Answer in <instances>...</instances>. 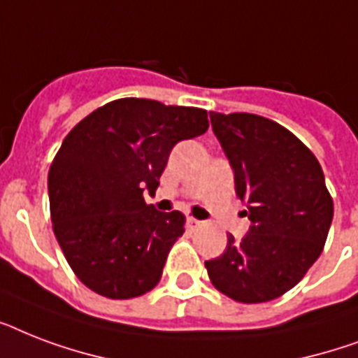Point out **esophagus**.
Returning <instances> with one entry per match:
<instances>
[{
    "label": "esophagus",
    "mask_w": 358,
    "mask_h": 358,
    "mask_svg": "<svg viewBox=\"0 0 358 358\" xmlns=\"http://www.w3.org/2000/svg\"><path fill=\"white\" fill-rule=\"evenodd\" d=\"M199 224H201V221H199V219L187 217V227H189V229H196Z\"/></svg>",
    "instance_id": "34e87169"
}]
</instances>
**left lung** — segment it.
I'll use <instances>...</instances> for the list:
<instances>
[{"instance_id":"obj_1","label":"left lung","mask_w":358,"mask_h":358,"mask_svg":"<svg viewBox=\"0 0 358 358\" xmlns=\"http://www.w3.org/2000/svg\"><path fill=\"white\" fill-rule=\"evenodd\" d=\"M247 204L245 238L204 262L212 284L238 303H266L292 289L320 258L333 199L316 156L292 131L252 113H210Z\"/></svg>"}]
</instances>
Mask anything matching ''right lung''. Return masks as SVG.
<instances>
[{"label": "right lung", "instance_id": "add662e5", "mask_svg": "<svg viewBox=\"0 0 358 358\" xmlns=\"http://www.w3.org/2000/svg\"><path fill=\"white\" fill-rule=\"evenodd\" d=\"M199 108L120 98L78 122L48 173L53 232L76 277L109 299H131L162 278L180 212H157L154 195L176 143L208 129Z\"/></svg>", "mask_w": 358, "mask_h": 358}]
</instances>
